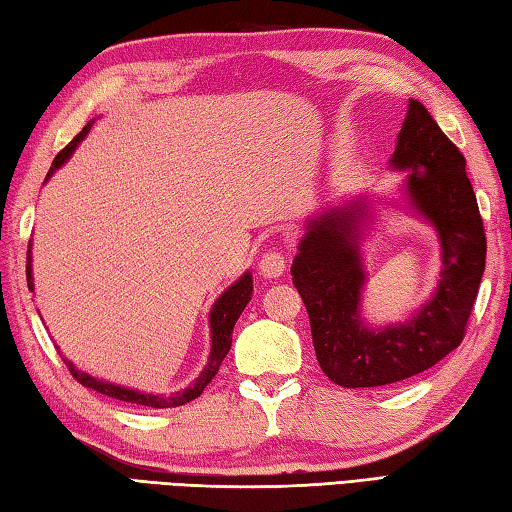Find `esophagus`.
Segmentation results:
<instances>
[{
    "label": "esophagus",
    "instance_id": "34e87169",
    "mask_svg": "<svg viewBox=\"0 0 512 512\" xmlns=\"http://www.w3.org/2000/svg\"><path fill=\"white\" fill-rule=\"evenodd\" d=\"M286 270V257L279 253V250H268V253L262 255L259 259V273L268 279H277L284 275Z\"/></svg>",
    "mask_w": 512,
    "mask_h": 512
}]
</instances>
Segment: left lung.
Listing matches in <instances>:
<instances>
[{"label":"left lung","instance_id":"left-lung-1","mask_svg":"<svg viewBox=\"0 0 512 512\" xmlns=\"http://www.w3.org/2000/svg\"><path fill=\"white\" fill-rule=\"evenodd\" d=\"M389 167L407 171L400 209L407 206L431 224L440 242L438 286L411 319L374 328L361 314L367 279L361 242L374 213L367 195L312 217L290 268L323 374L350 389L400 383L453 352L464 339L486 266L484 224L466 160L413 99Z\"/></svg>","mask_w":512,"mask_h":512}]
</instances>
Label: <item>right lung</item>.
Here are the masks:
<instances>
[{
  "label": "right lung",
  "mask_w": 512,
  "mask_h": 512,
  "mask_svg": "<svg viewBox=\"0 0 512 512\" xmlns=\"http://www.w3.org/2000/svg\"><path fill=\"white\" fill-rule=\"evenodd\" d=\"M90 121L88 125L83 127V132L76 136L72 143L65 147L61 154L54 158L52 167L46 176V182L50 180V176L57 169H61L65 162L70 160V156L74 154V149L79 147L81 140L88 136V132L92 129ZM26 279H28V290L35 292V281H32V244L28 246V266H26ZM250 297H253V273L246 270V273L239 277L233 286H228L217 301L213 303L211 314H209V325H211V352H209V363L202 369V374L195 378V383L189 385L187 389L176 391L173 396H156V394H145V391H138L132 387H121L116 383H110V380H101L96 376H90L88 372H81L79 367H76L68 358H63V363L68 365L70 374L79 380L81 385L90 387L94 391H99V394H105L110 398L116 400H123V402H132V405H143V407H154V409H165V407H180V405H187V402L198 398L204 387L211 383L213 376L217 374V369H220L222 361L226 358L228 350H231V341H233V328L239 319V314L244 312V308L248 306Z\"/></svg>",
  "instance_id": "add662e5"
}]
</instances>
